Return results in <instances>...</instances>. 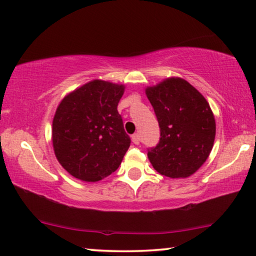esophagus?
<instances>
[{
	"mask_svg": "<svg viewBox=\"0 0 256 256\" xmlns=\"http://www.w3.org/2000/svg\"><path fill=\"white\" fill-rule=\"evenodd\" d=\"M131 139H132V142L136 145H138L139 142H140V138H139V134H134L131 136Z\"/></svg>",
	"mask_w": 256,
	"mask_h": 256,
	"instance_id": "1",
	"label": "esophagus"
}]
</instances>
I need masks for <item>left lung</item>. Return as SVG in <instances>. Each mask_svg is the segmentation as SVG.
Instances as JSON below:
<instances>
[{"instance_id":"8db88e82","label":"left lung","mask_w":256,"mask_h":256,"mask_svg":"<svg viewBox=\"0 0 256 256\" xmlns=\"http://www.w3.org/2000/svg\"><path fill=\"white\" fill-rule=\"evenodd\" d=\"M160 128V139L148 150L152 166L170 178H187L208 158L216 138L210 104L182 78H168L146 88Z\"/></svg>"}]
</instances>
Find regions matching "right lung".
Returning a JSON list of instances; mask_svg holds the SVG:
<instances>
[{"label": "right lung", "instance_id": "1", "mask_svg": "<svg viewBox=\"0 0 256 256\" xmlns=\"http://www.w3.org/2000/svg\"><path fill=\"white\" fill-rule=\"evenodd\" d=\"M124 86L92 80L64 98L52 122L56 158L71 176L98 182L119 168L131 139L117 106Z\"/></svg>", "mask_w": 256, "mask_h": 256}]
</instances>
